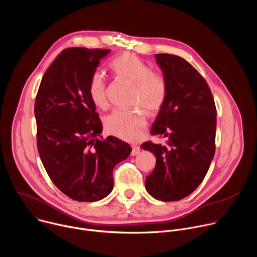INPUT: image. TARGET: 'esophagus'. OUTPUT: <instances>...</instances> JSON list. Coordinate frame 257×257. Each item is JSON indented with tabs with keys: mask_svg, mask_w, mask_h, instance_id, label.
I'll return each mask as SVG.
<instances>
[{
	"mask_svg": "<svg viewBox=\"0 0 257 257\" xmlns=\"http://www.w3.org/2000/svg\"><path fill=\"white\" fill-rule=\"evenodd\" d=\"M140 153V148L137 145H133L132 146V152H131V156H136Z\"/></svg>",
	"mask_w": 257,
	"mask_h": 257,
	"instance_id": "esophagus-1",
	"label": "esophagus"
}]
</instances>
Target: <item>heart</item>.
Instances as JSON below:
<instances>
[{
	"label": "heart",
	"instance_id": "1",
	"mask_svg": "<svg viewBox=\"0 0 257 257\" xmlns=\"http://www.w3.org/2000/svg\"><path fill=\"white\" fill-rule=\"evenodd\" d=\"M109 69L118 78L133 84L131 104L140 107L149 115L158 114L168 95V82L161 73L131 53H124L109 63ZM88 95L92 103L101 109L108 107L106 81L98 72L93 73L88 82ZM146 119L140 108L113 112L104 119L105 131L122 140H139L145 130Z\"/></svg>",
	"mask_w": 257,
	"mask_h": 257
}]
</instances>
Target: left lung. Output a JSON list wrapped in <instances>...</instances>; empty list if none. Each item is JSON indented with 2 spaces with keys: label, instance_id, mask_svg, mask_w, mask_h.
I'll return each instance as SVG.
<instances>
[{
  "label": "left lung",
  "instance_id": "1",
  "mask_svg": "<svg viewBox=\"0 0 257 257\" xmlns=\"http://www.w3.org/2000/svg\"><path fill=\"white\" fill-rule=\"evenodd\" d=\"M156 59L168 82V95L151 132L167 141L141 145L157 159L145 188L158 200L176 201L190 195L209 169L216 108L208 84L190 63L171 54H157Z\"/></svg>",
  "mask_w": 257,
  "mask_h": 257
}]
</instances>
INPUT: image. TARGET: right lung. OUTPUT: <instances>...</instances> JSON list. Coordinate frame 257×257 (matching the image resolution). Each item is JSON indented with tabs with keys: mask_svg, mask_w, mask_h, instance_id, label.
<instances>
[{
	"mask_svg": "<svg viewBox=\"0 0 257 257\" xmlns=\"http://www.w3.org/2000/svg\"><path fill=\"white\" fill-rule=\"evenodd\" d=\"M111 50H63L45 72L35 97L36 142L57 188L73 200L93 202L111 193L113 170L131 153L128 143L107 136L88 95V82Z\"/></svg>",
	"mask_w": 257,
	"mask_h": 257,
	"instance_id": "add662e5",
	"label": "right lung"
}]
</instances>
